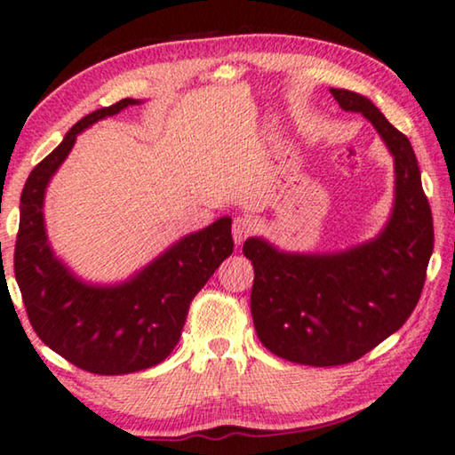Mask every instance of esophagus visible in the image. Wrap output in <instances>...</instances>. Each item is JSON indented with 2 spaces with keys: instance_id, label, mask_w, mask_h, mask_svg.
Segmentation results:
<instances>
[{
  "instance_id": "34e87169",
  "label": "esophagus",
  "mask_w": 455,
  "mask_h": 455,
  "mask_svg": "<svg viewBox=\"0 0 455 455\" xmlns=\"http://www.w3.org/2000/svg\"><path fill=\"white\" fill-rule=\"evenodd\" d=\"M253 233V222L247 216H236L233 220V239L236 244H241L247 241V236Z\"/></svg>"
}]
</instances>
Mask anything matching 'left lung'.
<instances>
[{
    "mask_svg": "<svg viewBox=\"0 0 455 455\" xmlns=\"http://www.w3.org/2000/svg\"><path fill=\"white\" fill-rule=\"evenodd\" d=\"M344 111L363 113L395 157V206L383 233L331 255L283 253L247 239L255 269L251 314L267 350L290 363H355L399 330L421 298L434 253V219L407 135L369 99L330 89Z\"/></svg>",
    "mask_w": 455,
    "mask_h": 455,
    "instance_id": "obj_1",
    "label": "left lung"
}]
</instances>
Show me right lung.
I'll return each instance as SVG.
<instances>
[{
	"mask_svg": "<svg viewBox=\"0 0 455 455\" xmlns=\"http://www.w3.org/2000/svg\"><path fill=\"white\" fill-rule=\"evenodd\" d=\"M140 100L124 99L86 115L28 176L20 198L13 271L40 340L78 369L95 374L146 371L170 356L190 301L233 253L230 219L192 233L119 285H89L54 257L44 228V192L76 135Z\"/></svg>",
	"mask_w": 455,
	"mask_h": 455,
	"instance_id": "add662e5",
	"label": "right lung"
}]
</instances>
